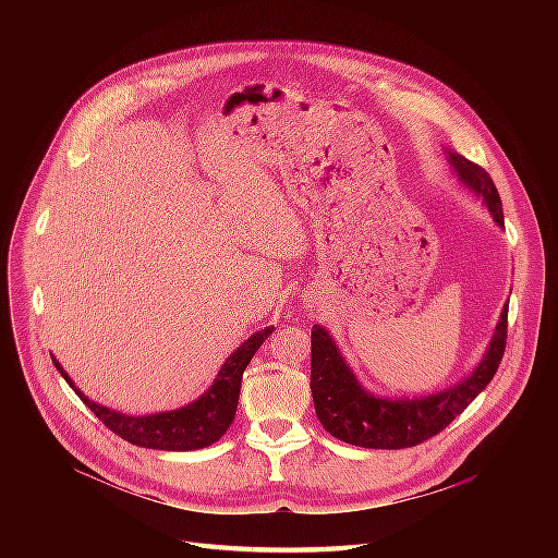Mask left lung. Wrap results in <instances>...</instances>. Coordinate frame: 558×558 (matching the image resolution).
<instances>
[{"label":"left lung","instance_id":"1","mask_svg":"<svg viewBox=\"0 0 558 558\" xmlns=\"http://www.w3.org/2000/svg\"><path fill=\"white\" fill-rule=\"evenodd\" d=\"M450 163L463 185L480 194L495 222L504 227V207L488 172L461 154L450 151ZM508 340V304L484 360L459 384L415 400H384L355 379L333 338L320 325L311 331V395L315 415L336 439L360 448L400 450L441 433L495 377Z\"/></svg>","mask_w":558,"mask_h":558}]
</instances>
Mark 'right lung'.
<instances>
[{"instance_id":"obj_1","label":"right lung","mask_w":558,"mask_h":558,"mask_svg":"<svg viewBox=\"0 0 558 558\" xmlns=\"http://www.w3.org/2000/svg\"><path fill=\"white\" fill-rule=\"evenodd\" d=\"M271 331L274 327H267L254 333L245 344L238 347L218 371L211 388H207L196 402L179 411L154 413L143 417L123 415L97 402H90L65 375L59 362H52L63 375V379L70 384V388L78 395V400L106 424V428H110L121 439L151 450H198L218 441L231 426L238 409V395H241L243 373L252 362L254 353L260 349V344L271 336Z\"/></svg>"}]
</instances>
